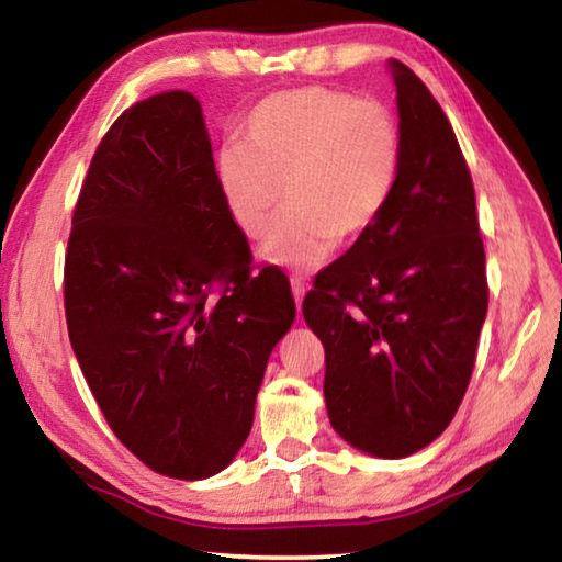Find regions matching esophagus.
<instances>
[{"mask_svg": "<svg viewBox=\"0 0 562 562\" xmlns=\"http://www.w3.org/2000/svg\"><path fill=\"white\" fill-rule=\"evenodd\" d=\"M290 288H292V297H294V302H297V307H302L304 292H307V288H304V282L300 278H292L290 280Z\"/></svg>", "mask_w": 562, "mask_h": 562, "instance_id": "34e87169", "label": "esophagus"}]
</instances>
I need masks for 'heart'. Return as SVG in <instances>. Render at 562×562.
<instances>
[{
    "label": "heart",
    "mask_w": 562,
    "mask_h": 562,
    "mask_svg": "<svg viewBox=\"0 0 562 562\" xmlns=\"http://www.w3.org/2000/svg\"><path fill=\"white\" fill-rule=\"evenodd\" d=\"M404 138L376 99L302 87L272 93L245 121V146H225L215 178L237 231L258 240L288 198L260 258L315 270L335 243L364 237L392 203Z\"/></svg>",
    "instance_id": "b5f03b06"
}]
</instances>
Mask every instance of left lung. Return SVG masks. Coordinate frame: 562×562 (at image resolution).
<instances>
[{
  "label": "left lung",
  "instance_id": "8db88e82",
  "mask_svg": "<svg viewBox=\"0 0 562 562\" xmlns=\"http://www.w3.org/2000/svg\"><path fill=\"white\" fill-rule=\"evenodd\" d=\"M404 156L379 223L302 302L325 345L329 424L376 459L441 436L473 372L488 312L486 252L459 140L424 81L389 59Z\"/></svg>",
  "mask_w": 562,
  "mask_h": 562
}]
</instances>
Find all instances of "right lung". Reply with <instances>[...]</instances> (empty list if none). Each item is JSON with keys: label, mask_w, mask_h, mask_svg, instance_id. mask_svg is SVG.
Returning a JSON list of instances; mask_svg holds the SVG:
<instances>
[{"label": "right lung", "mask_w": 562, "mask_h": 562, "mask_svg": "<svg viewBox=\"0 0 562 562\" xmlns=\"http://www.w3.org/2000/svg\"><path fill=\"white\" fill-rule=\"evenodd\" d=\"M64 307L91 394L133 456L183 481L231 465L294 300L282 274L250 272L193 93L133 103L103 136L74 207Z\"/></svg>", "instance_id": "obj_1"}]
</instances>
